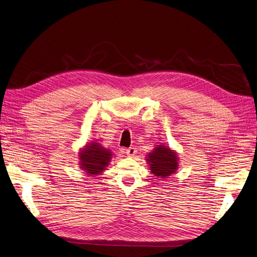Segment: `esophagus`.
Instances as JSON below:
<instances>
[{
    "label": "esophagus",
    "instance_id": "esophagus-1",
    "mask_svg": "<svg viewBox=\"0 0 257 257\" xmlns=\"http://www.w3.org/2000/svg\"><path fill=\"white\" fill-rule=\"evenodd\" d=\"M137 153H138V150L136 147H130V148H128V150H126V154L129 157H134Z\"/></svg>",
    "mask_w": 257,
    "mask_h": 257
}]
</instances>
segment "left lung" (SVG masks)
I'll list each match as a JSON object with an SVG mask.
<instances>
[{
    "mask_svg": "<svg viewBox=\"0 0 257 257\" xmlns=\"http://www.w3.org/2000/svg\"><path fill=\"white\" fill-rule=\"evenodd\" d=\"M152 173L157 177L167 178L178 169V158L176 153L165 145H157L147 156Z\"/></svg>",
    "mask_w": 257,
    "mask_h": 257,
    "instance_id": "obj_1",
    "label": "left lung"
}]
</instances>
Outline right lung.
Returning a JSON list of instances; mask_svg holds the SVG:
<instances>
[{"mask_svg":"<svg viewBox=\"0 0 257 257\" xmlns=\"http://www.w3.org/2000/svg\"><path fill=\"white\" fill-rule=\"evenodd\" d=\"M112 152L105 150L99 143L92 142L86 144L79 153L81 168L85 171L87 175H99L109 165Z\"/></svg>","mask_w":257,"mask_h":257,"instance_id":"1","label":"right lung"}]
</instances>
